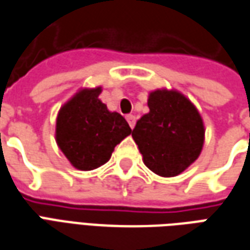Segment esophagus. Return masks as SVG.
<instances>
[{
    "instance_id": "esophagus-1",
    "label": "esophagus",
    "mask_w": 250,
    "mask_h": 250,
    "mask_svg": "<svg viewBox=\"0 0 250 250\" xmlns=\"http://www.w3.org/2000/svg\"><path fill=\"white\" fill-rule=\"evenodd\" d=\"M125 119H127V122H128V125H130L131 128H134V127H135L136 119L134 115H127V116H125Z\"/></svg>"
}]
</instances>
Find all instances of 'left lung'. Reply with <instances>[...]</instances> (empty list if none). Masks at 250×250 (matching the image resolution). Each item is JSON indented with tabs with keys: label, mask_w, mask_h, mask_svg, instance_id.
<instances>
[{
	"label": "left lung",
	"mask_w": 250,
	"mask_h": 250,
	"mask_svg": "<svg viewBox=\"0 0 250 250\" xmlns=\"http://www.w3.org/2000/svg\"><path fill=\"white\" fill-rule=\"evenodd\" d=\"M147 104L150 112L136 122L132 138L152 173L175 177L202 151V118L195 105L175 89L152 91Z\"/></svg>",
	"instance_id": "obj_1"
}]
</instances>
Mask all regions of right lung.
Listing matches in <instances>:
<instances>
[{
	"instance_id": "obj_1",
	"label": "right lung",
	"mask_w": 250,
	"mask_h": 250,
	"mask_svg": "<svg viewBox=\"0 0 250 250\" xmlns=\"http://www.w3.org/2000/svg\"><path fill=\"white\" fill-rule=\"evenodd\" d=\"M102 88H84L62 105L56 142L73 167L84 171L108 162L116 145L131 134L125 119L99 99Z\"/></svg>"
}]
</instances>
